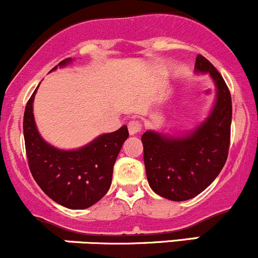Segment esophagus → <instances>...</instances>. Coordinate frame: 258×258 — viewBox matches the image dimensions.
<instances>
[{
    "label": "esophagus",
    "instance_id": "obj_1",
    "mask_svg": "<svg viewBox=\"0 0 258 258\" xmlns=\"http://www.w3.org/2000/svg\"><path fill=\"white\" fill-rule=\"evenodd\" d=\"M141 128H143V125H141V123L139 120H132L129 121L128 124V129H129V134L130 135H137L139 134L141 132Z\"/></svg>",
    "mask_w": 258,
    "mask_h": 258
}]
</instances>
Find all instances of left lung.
<instances>
[{
  "label": "left lung",
  "mask_w": 258,
  "mask_h": 258,
  "mask_svg": "<svg viewBox=\"0 0 258 258\" xmlns=\"http://www.w3.org/2000/svg\"><path fill=\"white\" fill-rule=\"evenodd\" d=\"M196 73L209 74L217 99L208 118L182 137L148 130L141 137L151 189L174 202L198 196L223 170L229 154L232 106L230 91L212 62L198 55Z\"/></svg>",
  "instance_id": "obj_1"
}]
</instances>
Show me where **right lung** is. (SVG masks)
<instances>
[{"mask_svg":"<svg viewBox=\"0 0 258 258\" xmlns=\"http://www.w3.org/2000/svg\"><path fill=\"white\" fill-rule=\"evenodd\" d=\"M73 61L65 59L51 69ZM33 92L24 110L23 134L29 170L46 196L69 209H86L93 206L109 189L113 166L124 141L128 139L126 125L102 134L77 150H60L40 137L33 114Z\"/></svg>","mask_w":258,"mask_h":258,"instance_id":"obj_1","label":"right lung"}]
</instances>
